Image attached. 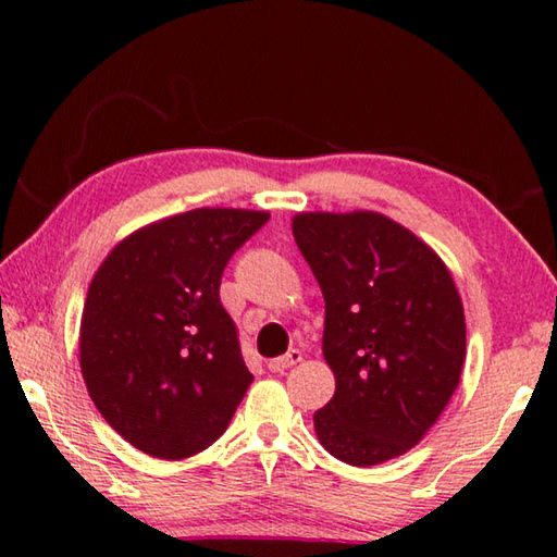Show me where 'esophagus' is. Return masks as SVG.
I'll return each mask as SVG.
<instances>
[{
	"label": "esophagus",
	"instance_id": "1",
	"mask_svg": "<svg viewBox=\"0 0 557 557\" xmlns=\"http://www.w3.org/2000/svg\"><path fill=\"white\" fill-rule=\"evenodd\" d=\"M301 361V354L297 351V348H289V351L285 356H277V358H270L268 361V369L272 373H285L287 369H292V366Z\"/></svg>",
	"mask_w": 557,
	"mask_h": 557
}]
</instances>
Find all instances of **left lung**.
<instances>
[{
	"mask_svg": "<svg viewBox=\"0 0 557 557\" xmlns=\"http://www.w3.org/2000/svg\"><path fill=\"white\" fill-rule=\"evenodd\" d=\"M292 233L326 301L322 351L336 379L314 412L317 437L354 467L400 457L459 385L467 326L455 280L383 213H297Z\"/></svg>",
	"mask_w": 557,
	"mask_h": 557,
	"instance_id": "8db88e82",
	"label": "left lung"
}]
</instances>
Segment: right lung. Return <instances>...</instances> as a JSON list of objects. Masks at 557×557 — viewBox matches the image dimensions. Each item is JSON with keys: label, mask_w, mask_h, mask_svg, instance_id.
<instances>
[{"label": "right lung", "mask_w": 557, "mask_h": 557, "mask_svg": "<svg viewBox=\"0 0 557 557\" xmlns=\"http://www.w3.org/2000/svg\"><path fill=\"white\" fill-rule=\"evenodd\" d=\"M265 211L194 209L120 240L81 317V371L108 425L132 447L184 459L219 440L252 373L221 305L233 252Z\"/></svg>", "instance_id": "obj_1"}]
</instances>
